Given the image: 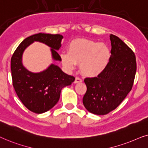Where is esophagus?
Listing matches in <instances>:
<instances>
[{
  "label": "esophagus",
  "mask_w": 148,
  "mask_h": 148,
  "mask_svg": "<svg viewBox=\"0 0 148 148\" xmlns=\"http://www.w3.org/2000/svg\"><path fill=\"white\" fill-rule=\"evenodd\" d=\"M82 80L81 78H80L79 77H76L75 78V80H74V83L76 84V83H80V82H82Z\"/></svg>",
  "instance_id": "1"
}]
</instances>
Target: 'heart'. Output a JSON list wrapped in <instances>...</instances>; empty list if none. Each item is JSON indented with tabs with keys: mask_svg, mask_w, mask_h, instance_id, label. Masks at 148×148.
<instances>
[{
	"mask_svg": "<svg viewBox=\"0 0 148 148\" xmlns=\"http://www.w3.org/2000/svg\"><path fill=\"white\" fill-rule=\"evenodd\" d=\"M64 66L74 70L80 64V72L88 77H95L101 74L109 64L111 51L107 45L92 40H77L70 43L68 52L60 55Z\"/></svg>",
	"mask_w": 148,
	"mask_h": 148,
	"instance_id": "1",
	"label": "heart"
}]
</instances>
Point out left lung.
I'll list each match as a JSON object with an SVG mask.
<instances>
[{
    "mask_svg": "<svg viewBox=\"0 0 148 148\" xmlns=\"http://www.w3.org/2000/svg\"><path fill=\"white\" fill-rule=\"evenodd\" d=\"M111 58L97 77L84 79L86 88L82 103L90 113L105 115L115 110L131 91L137 70L133 51L115 35L110 36Z\"/></svg>",
    "mask_w": 148,
    "mask_h": 148,
    "instance_id": "1",
    "label": "left lung"
}]
</instances>
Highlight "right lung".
<instances>
[{
  "label": "right lung",
  "mask_w": 148,
  "mask_h": 148,
  "mask_svg": "<svg viewBox=\"0 0 148 148\" xmlns=\"http://www.w3.org/2000/svg\"><path fill=\"white\" fill-rule=\"evenodd\" d=\"M63 38L60 34L45 33L32 35L20 43L11 58L13 87L23 105L34 113H44L53 108L60 99L62 88L70 85L75 78L68 75L53 64L42 72H30L23 65V53L31 44L39 42L50 47L53 60L62 61L57 51L62 47Z\"/></svg>",
  "instance_id": "add662e5"
}]
</instances>
